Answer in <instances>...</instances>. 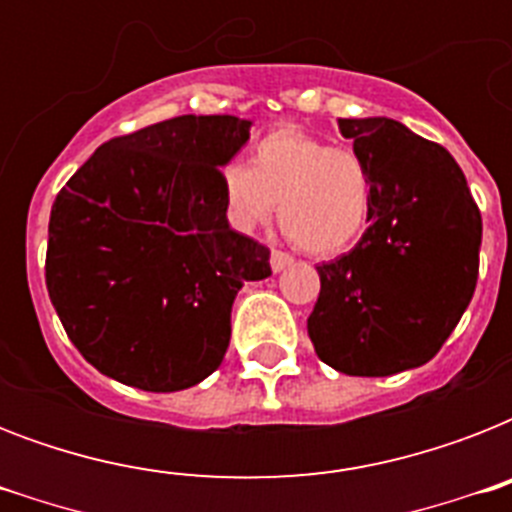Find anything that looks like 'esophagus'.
Wrapping results in <instances>:
<instances>
[{
    "label": "esophagus",
    "mask_w": 512,
    "mask_h": 512,
    "mask_svg": "<svg viewBox=\"0 0 512 512\" xmlns=\"http://www.w3.org/2000/svg\"><path fill=\"white\" fill-rule=\"evenodd\" d=\"M295 263V260H292V257L287 255V252H279V249H273L271 252V268H273V273H279V271H284V268H289V265Z\"/></svg>",
    "instance_id": "esophagus-1"
}]
</instances>
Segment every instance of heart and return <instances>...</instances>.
<instances>
[{"label":"heart","mask_w":512,"mask_h":512,"mask_svg":"<svg viewBox=\"0 0 512 512\" xmlns=\"http://www.w3.org/2000/svg\"><path fill=\"white\" fill-rule=\"evenodd\" d=\"M220 185L236 228L255 231L279 204L284 233L316 257L353 247L372 215V183L361 156L292 124L257 140L249 167L225 164Z\"/></svg>","instance_id":"1"}]
</instances>
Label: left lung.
I'll use <instances>...</instances> for the list:
<instances>
[{"label":"left lung","mask_w":512,"mask_h":512,"mask_svg":"<svg viewBox=\"0 0 512 512\" xmlns=\"http://www.w3.org/2000/svg\"><path fill=\"white\" fill-rule=\"evenodd\" d=\"M372 183L361 241L319 265L308 335L324 364L350 377L428 364L470 305L481 212L460 164L396 119H337Z\"/></svg>","instance_id":"1"}]
</instances>
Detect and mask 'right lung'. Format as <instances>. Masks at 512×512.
Instances as JSON below:
<instances>
[{
    "label": "right lung",
    "mask_w": 512,
    "mask_h": 512,
    "mask_svg": "<svg viewBox=\"0 0 512 512\" xmlns=\"http://www.w3.org/2000/svg\"><path fill=\"white\" fill-rule=\"evenodd\" d=\"M249 127L193 114L151 124L103 143L58 193L47 292L106 377L172 393L223 361L239 289L271 276L268 247L228 225L220 185Z\"/></svg>",
    "instance_id": "1"
}]
</instances>
